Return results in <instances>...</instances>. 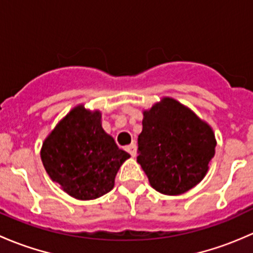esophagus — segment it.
<instances>
[{"instance_id": "1", "label": "esophagus", "mask_w": 253, "mask_h": 253, "mask_svg": "<svg viewBox=\"0 0 253 253\" xmlns=\"http://www.w3.org/2000/svg\"><path fill=\"white\" fill-rule=\"evenodd\" d=\"M126 150L132 155V157H136V153H137V145L136 143H131L129 145H127Z\"/></svg>"}]
</instances>
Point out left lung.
Instances as JSON below:
<instances>
[{"instance_id": "8db88e82", "label": "left lung", "mask_w": 253, "mask_h": 253, "mask_svg": "<svg viewBox=\"0 0 253 253\" xmlns=\"http://www.w3.org/2000/svg\"><path fill=\"white\" fill-rule=\"evenodd\" d=\"M137 163L158 192L177 196L205 178L215 154L211 127L190 108L164 96L143 111Z\"/></svg>"}]
</instances>
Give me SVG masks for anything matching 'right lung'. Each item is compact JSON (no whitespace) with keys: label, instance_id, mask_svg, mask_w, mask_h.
Returning <instances> with one entry per match:
<instances>
[{"label":"right lung","instance_id":"right-lung-1","mask_svg":"<svg viewBox=\"0 0 253 253\" xmlns=\"http://www.w3.org/2000/svg\"><path fill=\"white\" fill-rule=\"evenodd\" d=\"M53 182L71 197L95 200L114 188L120 167L131 155L101 126V112L73 108L48 133L40 150Z\"/></svg>","mask_w":253,"mask_h":253}]
</instances>
